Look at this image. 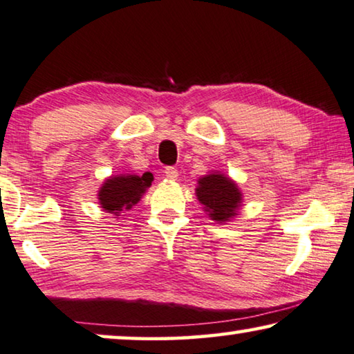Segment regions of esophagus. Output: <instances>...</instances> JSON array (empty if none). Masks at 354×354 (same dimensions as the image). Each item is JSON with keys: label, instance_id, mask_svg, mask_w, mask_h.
I'll return each mask as SVG.
<instances>
[{"label": "esophagus", "instance_id": "1", "mask_svg": "<svg viewBox=\"0 0 354 354\" xmlns=\"http://www.w3.org/2000/svg\"><path fill=\"white\" fill-rule=\"evenodd\" d=\"M165 176L169 178V180H176V178L178 177V171L174 166H167L165 169Z\"/></svg>", "mask_w": 354, "mask_h": 354}]
</instances>
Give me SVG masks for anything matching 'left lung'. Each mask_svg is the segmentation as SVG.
<instances>
[{"label":"left lung","mask_w":354,"mask_h":354,"mask_svg":"<svg viewBox=\"0 0 354 354\" xmlns=\"http://www.w3.org/2000/svg\"><path fill=\"white\" fill-rule=\"evenodd\" d=\"M196 196L204 205L205 212H209L212 220L220 223L237 215L236 212L242 201V194L237 189L236 183L223 174H209V176L199 178Z\"/></svg>","instance_id":"8db88e82"}]
</instances>
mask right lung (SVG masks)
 Wrapping results in <instances>:
<instances>
[{"instance_id":"right-lung-1","label":"right lung","mask_w":354,"mask_h":354,"mask_svg":"<svg viewBox=\"0 0 354 354\" xmlns=\"http://www.w3.org/2000/svg\"><path fill=\"white\" fill-rule=\"evenodd\" d=\"M153 180L150 172L142 176H118L107 178L100 189V204L109 214L118 215L123 209H131Z\"/></svg>"}]
</instances>
